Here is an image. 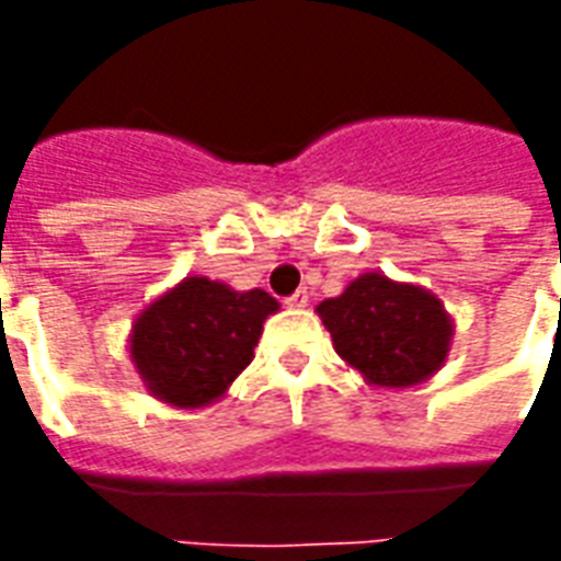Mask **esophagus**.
I'll return each mask as SVG.
<instances>
[{"label":"esophagus","instance_id":"obj_1","mask_svg":"<svg viewBox=\"0 0 561 561\" xmlns=\"http://www.w3.org/2000/svg\"><path fill=\"white\" fill-rule=\"evenodd\" d=\"M285 304L291 306V309H304V306H309V294L306 291H294Z\"/></svg>","mask_w":561,"mask_h":561}]
</instances>
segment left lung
Here are the masks:
<instances>
[{"instance_id":"left-lung-1","label":"left lung","mask_w":561,"mask_h":561,"mask_svg":"<svg viewBox=\"0 0 561 561\" xmlns=\"http://www.w3.org/2000/svg\"><path fill=\"white\" fill-rule=\"evenodd\" d=\"M333 348L369 388L402 390L423 385L447 360L454 318L430 288L364 273L340 297L316 306Z\"/></svg>"}]
</instances>
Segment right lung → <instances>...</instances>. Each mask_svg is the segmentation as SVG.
<instances>
[{
	"mask_svg": "<svg viewBox=\"0 0 561 561\" xmlns=\"http://www.w3.org/2000/svg\"><path fill=\"white\" fill-rule=\"evenodd\" d=\"M279 304L261 288L233 291L225 282L185 276L149 300L128 333V357L144 388L171 409L219 402L255 357Z\"/></svg>",
	"mask_w": 561,
	"mask_h": 561,
	"instance_id": "add662e5",
	"label": "right lung"
}]
</instances>
